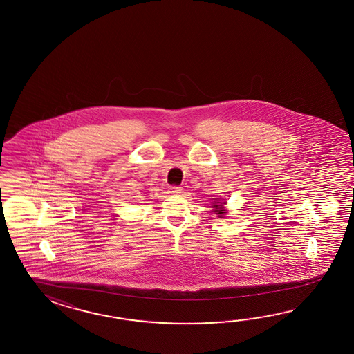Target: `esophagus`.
Wrapping results in <instances>:
<instances>
[{
    "instance_id": "34e87169",
    "label": "esophagus",
    "mask_w": 354,
    "mask_h": 354,
    "mask_svg": "<svg viewBox=\"0 0 354 354\" xmlns=\"http://www.w3.org/2000/svg\"><path fill=\"white\" fill-rule=\"evenodd\" d=\"M169 192L172 194V195H180V194H182L183 192V189H182V187H177V186H169Z\"/></svg>"
}]
</instances>
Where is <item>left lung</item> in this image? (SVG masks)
<instances>
[{"mask_svg": "<svg viewBox=\"0 0 354 354\" xmlns=\"http://www.w3.org/2000/svg\"><path fill=\"white\" fill-rule=\"evenodd\" d=\"M215 203H216V201H215ZM221 206H223V205L214 203V206H212V207H214V211H215L216 214H220V215H221V214H225V211L221 210ZM218 218H221V216H218Z\"/></svg>", "mask_w": 354, "mask_h": 354, "instance_id": "1", "label": "left lung"}]
</instances>
